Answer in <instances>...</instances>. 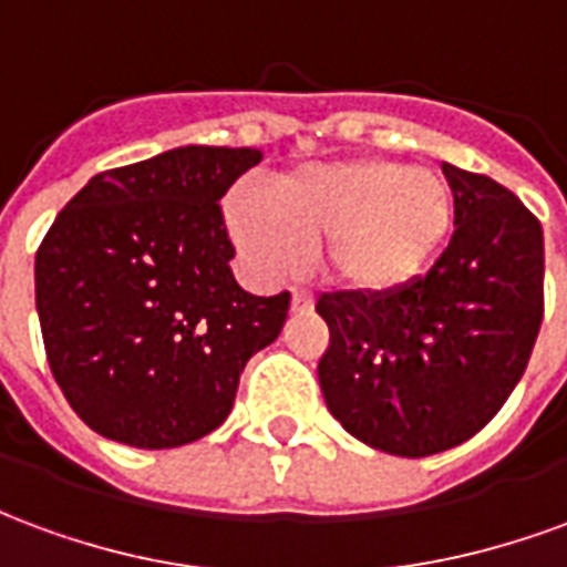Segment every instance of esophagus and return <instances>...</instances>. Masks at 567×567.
Returning <instances> with one entry per match:
<instances>
[{"label": "esophagus", "mask_w": 567, "mask_h": 567, "mask_svg": "<svg viewBox=\"0 0 567 567\" xmlns=\"http://www.w3.org/2000/svg\"><path fill=\"white\" fill-rule=\"evenodd\" d=\"M312 303H316V297H312L309 288H295V291H291V307L300 309V312H303V309H312Z\"/></svg>", "instance_id": "obj_1"}]
</instances>
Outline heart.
<instances>
[{"instance_id":"1","label":"heart","mask_w":567,"mask_h":567,"mask_svg":"<svg viewBox=\"0 0 567 567\" xmlns=\"http://www.w3.org/2000/svg\"><path fill=\"white\" fill-rule=\"evenodd\" d=\"M452 194L431 169L394 161L307 166L276 182L272 203L234 194L230 234L267 276L295 272L324 248V267L358 291L410 282L450 230Z\"/></svg>"}]
</instances>
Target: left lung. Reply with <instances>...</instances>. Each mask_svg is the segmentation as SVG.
<instances>
[{"instance_id":"left-lung-1","label":"left lung","mask_w":567,"mask_h":567,"mask_svg":"<svg viewBox=\"0 0 567 567\" xmlns=\"http://www.w3.org/2000/svg\"><path fill=\"white\" fill-rule=\"evenodd\" d=\"M455 230L385 295H321L324 404L373 450L422 458L471 440L523 380L544 319V230L495 178L443 163Z\"/></svg>"}]
</instances>
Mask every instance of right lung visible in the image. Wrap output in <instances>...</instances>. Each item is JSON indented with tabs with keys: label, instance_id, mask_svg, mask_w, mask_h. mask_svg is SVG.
<instances>
[{
	"label": "right lung",
	"instance_id": "right-lung-1",
	"mask_svg": "<svg viewBox=\"0 0 567 567\" xmlns=\"http://www.w3.org/2000/svg\"><path fill=\"white\" fill-rule=\"evenodd\" d=\"M255 148L185 145L93 175L35 251V309L56 385L87 425L140 450L206 437L291 295L255 297L218 199Z\"/></svg>",
	"mask_w": 567,
	"mask_h": 567
}]
</instances>
